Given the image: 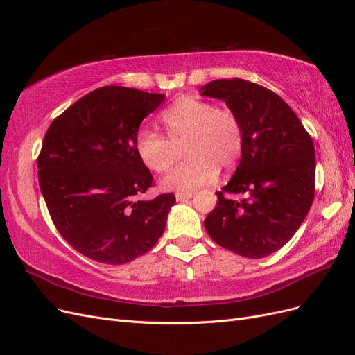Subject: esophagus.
I'll use <instances>...</instances> for the list:
<instances>
[{
	"mask_svg": "<svg viewBox=\"0 0 355 355\" xmlns=\"http://www.w3.org/2000/svg\"><path fill=\"white\" fill-rule=\"evenodd\" d=\"M192 196V192H176V200L178 201H184V200H189Z\"/></svg>",
	"mask_w": 355,
	"mask_h": 355,
	"instance_id": "1",
	"label": "esophagus"
}]
</instances>
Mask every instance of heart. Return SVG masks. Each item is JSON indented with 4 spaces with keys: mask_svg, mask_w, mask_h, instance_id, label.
Wrapping results in <instances>:
<instances>
[{
    "mask_svg": "<svg viewBox=\"0 0 355 355\" xmlns=\"http://www.w3.org/2000/svg\"><path fill=\"white\" fill-rule=\"evenodd\" d=\"M166 136L151 128H139L135 151L155 173H166L175 161V148L184 146L188 158L163 178L166 189L191 192L210 184L219 167L230 170L243 153V125L231 110L196 98H180L161 116Z\"/></svg>",
    "mask_w": 355,
    "mask_h": 355,
    "instance_id": "heart-1",
    "label": "heart"
}]
</instances>
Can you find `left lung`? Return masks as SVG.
Here are the masks:
<instances>
[{"label":"left lung","instance_id":"left-lung-1","mask_svg":"<svg viewBox=\"0 0 355 355\" xmlns=\"http://www.w3.org/2000/svg\"><path fill=\"white\" fill-rule=\"evenodd\" d=\"M239 116L244 145L232 179L218 191L204 227L223 249L250 259L270 256L293 237L315 194L314 144L293 110L263 85L241 78L207 83ZM241 195V200L227 196Z\"/></svg>","mask_w":355,"mask_h":355}]
</instances>
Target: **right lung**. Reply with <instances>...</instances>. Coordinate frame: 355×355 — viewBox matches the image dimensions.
I'll return each instance as SVG.
<instances>
[{
    "label": "right lung",
    "instance_id": "obj_1",
    "mask_svg": "<svg viewBox=\"0 0 355 355\" xmlns=\"http://www.w3.org/2000/svg\"><path fill=\"white\" fill-rule=\"evenodd\" d=\"M164 94L105 85L50 124L37 158L42 197L56 230L78 253L123 265L163 235L171 192L139 200L154 187L135 151V135Z\"/></svg>",
    "mask_w": 355,
    "mask_h": 355
}]
</instances>
